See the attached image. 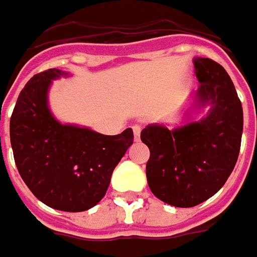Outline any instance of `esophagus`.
<instances>
[{"instance_id":"34e87169","label":"esophagus","mask_w":257,"mask_h":257,"mask_svg":"<svg viewBox=\"0 0 257 257\" xmlns=\"http://www.w3.org/2000/svg\"><path fill=\"white\" fill-rule=\"evenodd\" d=\"M132 131H134V135H135V141H139V136H141V131L142 128L139 125H134L132 126Z\"/></svg>"}]
</instances>
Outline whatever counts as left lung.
<instances>
[{
  "mask_svg": "<svg viewBox=\"0 0 257 257\" xmlns=\"http://www.w3.org/2000/svg\"><path fill=\"white\" fill-rule=\"evenodd\" d=\"M198 105L209 112L198 122L170 131L149 125L141 132L151 158L146 177L152 193L174 207L188 208L219 191L238 160L243 111L226 70L207 57L194 60Z\"/></svg>",
  "mask_w": 257,
  "mask_h": 257,
  "instance_id": "1",
  "label": "left lung"
}]
</instances>
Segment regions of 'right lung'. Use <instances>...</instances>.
<instances>
[{
	"mask_svg": "<svg viewBox=\"0 0 257 257\" xmlns=\"http://www.w3.org/2000/svg\"><path fill=\"white\" fill-rule=\"evenodd\" d=\"M63 74L49 69L26 83L11 115L10 136L17 169L33 195L52 208L80 212L102 200L134 132L101 135L56 121L48 90Z\"/></svg>",
	"mask_w": 257,
	"mask_h": 257,
	"instance_id": "obj_1",
	"label": "right lung"
}]
</instances>
